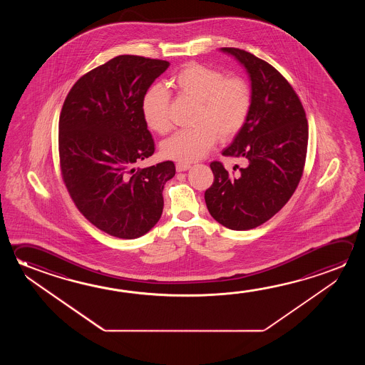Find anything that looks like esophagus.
I'll return each instance as SVG.
<instances>
[{
    "label": "esophagus",
    "instance_id": "esophagus-1",
    "mask_svg": "<svg viewBox=\"0 0 365 365\" xmlns=\"http://www.w3.org/2000/svg\"><path fill=\"white\" fill-rule=\"evenodd\" d=\"M190 168H191V165L187 164V163H177V164H175L177 172H185V170H188Z\"/></svg>",
    "mask_w": 365,
    "mask_h": 365
}]
</instances>
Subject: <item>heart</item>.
I'll use <instances>...</instances> for the list:
<instances>
[{"label":"heart","mask_w":365,"mask_h":365,"mask_svg":"<svg viewBox=\"0 0 365 365\" xmlns=\"http://www.w3.org/2000/svg\"><path fill=\"white\" fill-rule=\"evenodd\" d=\"M178 96L196 102L192 115L193 127L175 132L163 141L160 153L175 162H196L214 148L216 140L229 141L245 127L251 113V85L240 76L227 78L216 68L192 62L172 78ZM170 96L160 85L150 88L141 110L150 130L164 135L170 127Z\"/></svg>","instance_id":"1"}]
</instances>
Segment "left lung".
<instances>
[{
  "label": "left lung",
  "instance_id": "8db88e82",
  "mask_svg": "<svg viewBox=\"0 0 365 365\" xmlns=\"http://www.w3.org/2000/svg\"><path fill=\"white\" fill-rule=\"evenodd\" d=\"M221 51L245 66L253 101L245 127L222 151L245 165L229 173L222 163H211L214 183L205 201L221 225L248 230L269 220L297 190L304 169L308 122L299 96L275 67L243 49Z\"/></svg>",
  "mask_w": 365,
  "mask_h": 365
}]
</instances>
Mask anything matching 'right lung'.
I'll use <instances>...</instances> for the list:
<instances>
[{
	"instance_id": "right-lung-1",
	"label": "right lung",
	"mask_w": 365,
	"mask_h": 365,
	"mask_svg": "<svg viewBox=\"0 0 365 365\" xmlns=\"http://www.w3.org/2000/svg\"><path fill=\"white\" fill-rule=\"evenodd\" d=\"M169 62L117 56L78 78L58 123L62 180L78 211L104 233L135 240L160 219L173 162L138 170L155 144L141 103Z\"/></svg>"
}]
</instances>
